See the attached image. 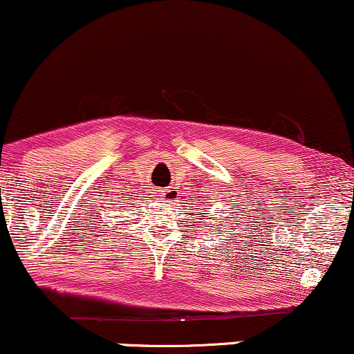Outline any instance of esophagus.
I'll use <instances>...</instances> for the list:
<instances>
[{"instance_id": "1", "label": "esophagus", "mask_w": 354, "mask_h": 354, "mask_svg": "<svg viewBox=\"0 0 354 354\" xmlns=\"http://www.w3.org/2000/svg\"><path fill=\"white\" fill-rule=\"evenodd\" d=\"M174 196H176V193H174L173 189H166V191H163V199H165V201H173Z\"/></svg>"}]
</instances>
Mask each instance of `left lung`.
Segmentation results:
<instances>
[{
	"instance_id": "left-lung-1",
	"label": "left lung",
	"mask_w": 354,
	"mask_h": 354,
	"mask_svg": "<svg viewBox=\"0 0 354 354\" xmlns=\"http://www.w3.org/2000/svg\"><path fill=\"white\" fill-rule=\"evenodd\" d=\"M209 209H211V207H209Z\"/></svg>"
}]
</instances>
